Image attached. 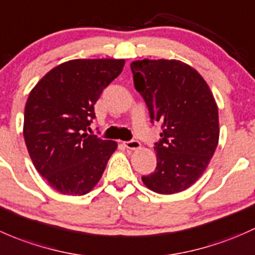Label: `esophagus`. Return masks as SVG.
<instances>
[{
  "label": "esophagus",
  "instance_id": "obj_1",
  "mask_svg": "<svg viewBox=\"0 0 255 255\" xmlns=\"http://www.w3.org/2000/svg\"><path fill=\"white\" fill-rule=\"evenodd\" d=\"M124 146L128 149H137L141 147V143L138 142L137 140H130V141H125Z\"/></svg>",
  "mask_w": 255,
  "mask_h": 255
}]
</instances>
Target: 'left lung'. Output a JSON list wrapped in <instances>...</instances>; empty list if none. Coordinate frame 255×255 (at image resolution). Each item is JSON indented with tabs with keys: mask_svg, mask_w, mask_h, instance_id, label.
<instances>
[{
	"mask_svg": "<svg viewBox=\"0 0 255 255\" xmlns=\"http://www.w3.org/2000/svg\"><path fill=\"white\" fill-rule=\"evenodd\" d=\"M130 66L151 122L163 128L154 143L157 167L142 182L154 193H180L203 175L214 156L220 136L217 104L200 73L184 62L143 59Z\"/></svg>",
	"mask_w": 255,
	"mask_h": 255,
	"instance_id": "obj_1",
	"label": "left lung"
}]
</instances>
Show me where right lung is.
<instances>
[{
    "mask_svg": "<svg viewBox=\"0 0 255 255\" xmlns=\"http://www.w3.org/2000/svg\"><path fill=\"white\" fill-rule=\"evenodd\" d=\"M125 60H70L31 89L24 109L25 145L39 174L64 195H85L102 178L117 142L86 131L94 104Z\"/></svg>",
    "mask_w": 255,
    "mask_h": 255,
    "instance_id": "1",
    "label": "right lung"
}]
</instances>
